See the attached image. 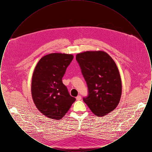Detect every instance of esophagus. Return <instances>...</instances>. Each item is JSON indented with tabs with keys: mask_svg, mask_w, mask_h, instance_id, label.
Wrapping results in <instances>:
<instances>
[{
	"mask_svg": "<svg viewBox=\"0 0 152 152\" xmlns=\"http://www.w3.org/2000/svg\"><path fill=\"white\" fill-rule=\"evenodd\" d=\"M81 99V97L80 96H77V97H76V100H80Z\"/></svg>",
	"mask_w": 152,
	"mask_h": 152,
	"instance_id": "obj_1",
	"label": "esophagus"
}]
</instances>
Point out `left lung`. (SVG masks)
<instances>
[{"instance_id": "obj_1", "label": "left lung", "mask_w": 152, "mask_h": 152, "mask_svg": "<svg viewBox=\"0 0 152 152\" xmlns=\"http://www.w3.org/2000/svg\"><path fill=\"white\" fill-rule=\"evenodd\" d=\"M76 59L88 89L83 101L95 115H107L117 107L122 92L121 77L115 61L102 51L77 53Z\"/></svg>"}]
</instances>
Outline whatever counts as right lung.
I'll list each match as a JSON object with an SVG mask.
<instances>
[{
    "label": "right lung",
    "mask_w": 152,
    "mask_h": 152,
    "mask_svg": "<svg viewBox=\"0 0 152 152\" xmlns=\"http://www.w3.org/2000/svg\"><path fill=\"white\" fill-rule=\"evenodd\" d=\"M73 58L71 54L52 53L41 58L34 69L31 83L33 101L37 109L50 118L61 119L76 100L62 82Z\"/></svg>",
    "instance_id": "1"
}]
</instances>
